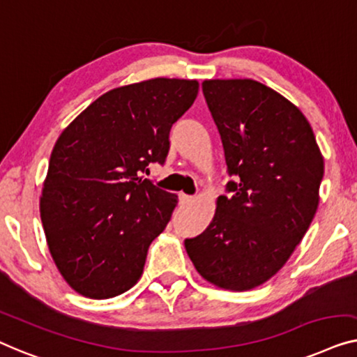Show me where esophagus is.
<instances>
[{
	"mask_svg": "<svg viewBox=\"0 0 357 357\" xmlns=\"http://www.w3.org/2000/svg\"><path fill=\"white\" fill-rule=\"evenodd\" d=\"M192 195H188V194H184V192H179V204L181 205H188V204H190L192 202Z\"/></svg>",
	"mask_w": 357,
	"mask_h": 357,
	"instance_id": "34e87169",
	"label": "esophagus"
}]
</instances>
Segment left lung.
Here are the masks:
<instances>
[{
    "label": "left lung",
    "instance_id": "left-lung-1",
    "mask_svg": "<svg viewBox=\"0 0 357 357\" xmlns=\"http://www.w3.org/2000/svg\"><path fill=\"white\" fill-rule=\"evenodd\" d=\"M202 92L233 179L212 223L184 245L210 283L250 289L283 267L309 229L324 158L304 114L267 85L215 79Z\"/></svg>",
    "mask_w": 357,
    "mask_h": 357
}]
</instances>
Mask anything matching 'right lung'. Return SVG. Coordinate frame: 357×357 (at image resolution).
<instances>
[{
	"mask_svg": "<svg viewBox=\"0 0 357 357\" xmlns=\"http://www.w3.org/2000/svg\"><path fill=\"white\" fill-rule=\"evenodd\" d=\"M197 92V80L163 77L109 90L59 135L40 217L54 264L77 293L105 299L137 283L178 204L140 174L165 163L169 130Z\"/></svg>",
	"mask_w": 357,
	"mask_h": 357,
	"instance_id": "right-lung-1",
	"label": "right lung"
}]
</instances>
